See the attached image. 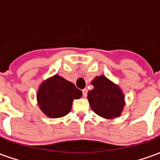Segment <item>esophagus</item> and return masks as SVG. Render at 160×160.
<instances>
[{"mask_svg": "<svg viewBox=\"0 0 160 160\" xmlns=\"http://www.w3.org/2000/svg\"><path fill=\"white\" fill-rule=\"evenodd\" d=\"M82 94H83V97H87V89H86V88H85V89H83V90H82Z\"/></svg>", "mask_w": 160, "mask_h": 160, "instance_id": "obj_1", "label": "esophagus"}]
</instances>
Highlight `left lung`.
Returning a JSON list of instances; mask_svg holds the SVG:
<instances>
[{"label": "left lung", "mask_w": 160, "mask_h": 160, "mask_svg": "<svg viewBox=\"0 0 160 160\" xmlns=\"http://www.w3.org/2000/svg\"><path fill=\"white\" fill-rule=\"evenodd\" d=\"M92 84L94 88L87 93L92 110L106 119L119 117L124 106V96L120 88L103 75L96 77Z\"/></svg>", "instance_id": "obj_1"}]
</instances>
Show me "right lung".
<instances>
[{"instance_id": "right-lung-1", "label": "right lung", "mask_w": 160, "mask_h": 160, "mask_svg": "<svg viewBox=\"0 0 160 160\" xmlns=\"http://www.w3.org/2000/svg\"><path fill=\"white\" fill-rule=\"evenodd\" d=\"M82 92L72 82L55 75L44 81L38 92V102L42 111L49 118L64 117L71 110L73 100L80 98Z\"/></svg>"}]
</instances>
